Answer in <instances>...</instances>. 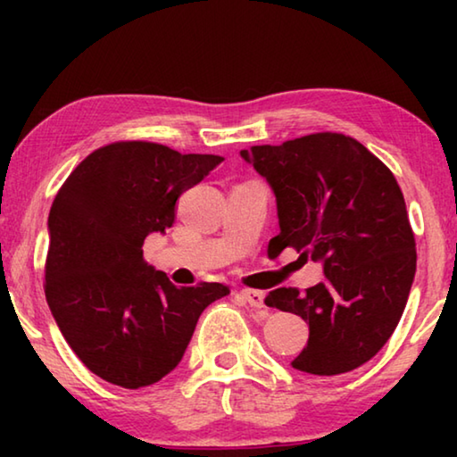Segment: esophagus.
Returning a JSON list of instances; mask_svg holds the SVG:
<instances>
[{
	"label": "esophagus",
	"instance_id": "esophagus-1",
	"mask_svg": "<svg viewBox=\"0 0 457 457\" xmlns=\"http://www.w3.org/2000/svg\"><path fill=\"white\" fill-rule=\"evenodd\" d=\"M239 296H242L252 308L264 306V292H260V290H242L239 292Z\"/></svg>",
	"mask_w": 457,
	"mask_h": 457
}]
</instances>
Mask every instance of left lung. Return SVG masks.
Masks as SVG:
<instances>
[{
    "instance_id": "obj_1",
    "label": "left lung",
    "mask_w": 457,
    "mask_h": 457,
    "mask_svg": "<svg viewBox=\"0 0 457 457\" xmlns=\"http://www.w3.org/2000/svg\"><path fill=\"white\" fill-rule=\"evenodd\" d=\"M276 197L274 250L296 247L322 264L304 294L276 288L266 304L298 314L308 345L292 367L340 375L373 359L405 311L415 278V237L395 177L359 141L316 133L242 151Z\"/></svg>"
}]
</instances>
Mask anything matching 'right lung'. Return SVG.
Masks as SVG:
<instances>
[{
	"label": "right lung",
	"mask_w": 457,
	"mask_h": 457,
	"mask_svg": "<svg viewBox=\"0 0 457 457\" xmlns=\"http://www.w3.org/2000/svg\"><path fill=\"white\" fill-rule=\"evenodd\" d=\"M221 163L143 141L106 145L74 169L48 218L46 300L66 343L104 381L138 389L179 365L220 282L177 288L143 258L177 199Z\"/></svg>",
	"instance_id": "1"
}]
</instances>
